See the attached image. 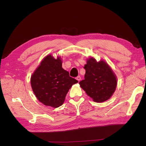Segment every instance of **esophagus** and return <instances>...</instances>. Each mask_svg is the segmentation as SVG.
<instances>
[{
  "instance_id": "1",
  "label": "esophagus",
  "mask_w": 146,
  "mask_h": 146,
  "mask_svg": "<svg viewBox=\"0 0 146 146\" xmlns=\"http://www.w3.org/2000/svg\"><path fill=\"white\" fill-rule=\"evenodd\" d=\"M76 79H77L79 82L81 80V77H80V76H78V77L77 78H76Z\"/></svg>"
}]
</instances>
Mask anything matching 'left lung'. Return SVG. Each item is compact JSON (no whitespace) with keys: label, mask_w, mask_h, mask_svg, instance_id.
<instances>
[{"label":"left lung","mask_w":146,"mask_h":146,"mask_svg":"<svg viewBox=\"0 0 146 146\" xmlns=\"http://www.w3.org/2000/svg\"><path fill=\"white\" fill-rule=\"evenodd\" d=\"M84 68L85 79L79 85L86 94L98 103L110 99L115 91L117 78L108 64L102 59L97 61L93 57H89Z\"/></svg>","instance_id":"1"}]
</instances>
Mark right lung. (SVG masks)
I'll list each match as a JSON object with an SVG mask.
<instances>
[{"instance_id":"1","label":"right lung","mask_w":146,"mask_h":146,"mask_svg":"<svg viewBox=\"0 0 146 146\" xmlns=\"http://www.w3.org/2000/svg\"><path fill=\"white\" fill-rule=\"evenodd\" d=\"M60 56L48 54L31 77V85L38 99L45 106L58 108L62 105L69 89L78 81L62 67Z\"/></svg>"}]
</instances>
